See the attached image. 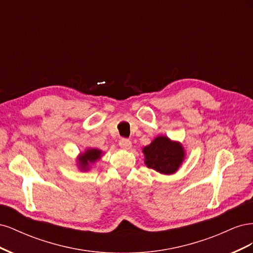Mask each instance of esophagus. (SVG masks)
Instances as JSON below:
<instances>
[{"label": "esophagus", "mask_w": 253, "mask_h": 253, "mask_svg": "<svg viewBox=\"0 0 253 253\" xmlns=\"http://www.w3.org/2000/svg\"><path fill=\"white\" fill-rule=\"evenodd\" d=\"M119 145H120L121 149H124V150H129V149L132 148V142L129 141L128 139L122 138V139H120V141H119Z\"/></svg>", "instance_id": "34e87169"}]
</instances>
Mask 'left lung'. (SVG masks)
I'll use <instances>...</instances> for the list:
<instances>
[{"mask_svg": "<svg viewBox=\"0 0 253 253\" xmlns=\"http://www.w3.org/2000/svg\"><path fill=\"white\" fill-rule=\"evenodd\" d=\"M144 164L160 174L171 175L178 171L186 158V151L179 141L159 135L142 149Z\"/></svg>", "mask_w": 253, "mask_h": 253, "instance_id": "obj_1", "label": "left lung"}]
</instances>
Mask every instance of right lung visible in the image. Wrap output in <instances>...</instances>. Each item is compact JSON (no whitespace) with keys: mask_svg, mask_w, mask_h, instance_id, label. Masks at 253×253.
<instances>
[{"mask_svg":"<svg viewBox=\"0 0 253 253\" xmlns=\"http://www.w3.org/2000/svg\"><path fill=\"white\" fill-rule=\"evenodd\" d=\"M103 152L99 149L88 148L83 153H80L77 157V166L80 171H88L90 166L101 158Z\"/></svg>","mask_w":253,"mask_h":253,"instance_id":"obj_1","label":"right lung"}]
</instances>
